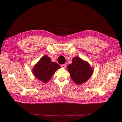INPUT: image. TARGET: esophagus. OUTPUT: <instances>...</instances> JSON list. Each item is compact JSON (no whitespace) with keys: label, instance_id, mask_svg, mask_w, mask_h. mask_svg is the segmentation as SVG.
<instances>
[{"label":"esophagus","instance_id":"1","mask_svg":"<svg viewBox=\"0 0 122 122\" xmlns=\"http://www.w3.org/2000/svg\"><path fill=\"white\" fill-rule=\"evenodd\" d=\"M66 64H62V65H61V67H62V68H66Z\"/></svg>","mask_w":122,"mask_h":122}]
</instances>
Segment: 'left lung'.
Listing matches in <instances>:
<instances>
[{"mask_svg": "<svg viewBox=\"0 0 122 122\" xmlns=\"http://www.w3.org/2000/svg\"><path fill=\"white\" fill-rule=\"evenodd\" d=\"M67 69L72 80L77 85H81L86 82L93 72V69L88 62L78 56L72 59V63L68 65Z\"/></svg>", "mask_w": 122, "mask_h": 122, "instance_id": "1", "label": "left lung"}]
</instances>
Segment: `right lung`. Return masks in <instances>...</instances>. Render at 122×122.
Segmentation results:
<instances>
[{"instance_id": "right-lung-1", "label": "right lung", "mask_w": 122, "mask_h": 122, "mask_svg": "<svg viewBox=\"0 0 122 122\" xmlns=\"http://www.w3.org/2000/svg\"><path fill=\"white\" fill-rule=\"evenodd\" d=\"M60 67L58 64L51 61L49 56L45 55L35 64L32 73L38 80L46 83L51 80L56 71Z\"/></svg>"}]
</instances>
